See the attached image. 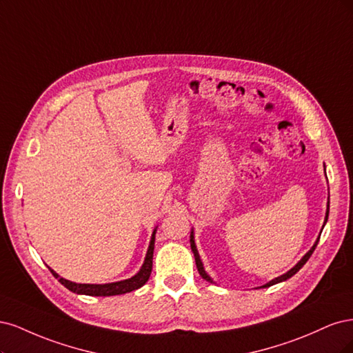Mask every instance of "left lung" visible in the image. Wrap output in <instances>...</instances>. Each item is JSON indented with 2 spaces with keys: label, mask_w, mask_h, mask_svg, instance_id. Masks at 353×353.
I'll use <instances>...</instances> for the list:
<instances>
[{
  "label": "left lung",
  "mask_w": 353,
  "mask_h": 353,
  "mask_svg": "<svg viewBox=\"0 0 353 353\" xmlns=\"http://www.w3.org/2000/svg\"><path fill=\"white\" fill-rule=\"evenodd\" d=\"M327 219H328V205H327V214H325V221H327ZM318 241H320V237H318ZM318 241L315 242V245L310 249V252L306 254L299 263L294 265L290 271H288L286 274H283V276H280V277H277V279H274V280H271L270 283H267L265 286H263V288H270V286H272V284H276V283H280V281H284V280H288V279H290L292 276H294L296 274V272L305 265V263L306 261L310 259V256L312 255V252L315 251V248H316V245H318ZM190 248H192V252H193V255H195V263H196V268H198V271H199V274L202 276V279H205V280H208V281H211V279H210V276L207 274L205 272V270H203V265H202V263H201V258H199V254H198V251H196V246H195V242H193V232H192V234H190Z\"/></svg>",
  "instance_id": "obj_1"
}]
</instances>
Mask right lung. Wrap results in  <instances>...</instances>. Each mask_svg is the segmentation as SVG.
Returning a JSON list of instances; mask_svg holds the SVG:
<instances>
[{"label": "right lung", "mask_w": 353, "mask_h": 353, "mask_svg": "<svg viewBox=\"0 0 353 353\" xmlns=\"http://www.w3.org/2000/svg\"><path fill=\"white\" fill-rule=\"evenodd\" d=\"M155 232L157 230H154V233H152L151 243H150V248H148V252L145 256V263L138 274L133 276L132 279L117 281V283H108V284H81V283H73V281H69V280L60 277L51 268H50V271L52 272V276L55 279H59V281L63 284L64 288H67L74 293H79V294H88V296H114V294H123V293L136 290V289L142 288L151 276Z\"/></svg>", "instance_id": "obj_1"}]
</instances>
